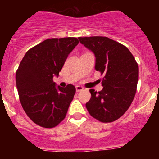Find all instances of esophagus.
<instances>
[{
	"instance_id": "esophagus-1",
	"label": "esophagus",
	"mask_w": 159,
	"mask_h": 159,
	"mask_svg": "<svg viewBox=\"0 0 159 159\" xmlns=\"http://www.w3.org/2000/svg\"><path fill=\"white\" fill-rule=\"evenodd\" d=\"M75 89H76V92H81V91H83V90H84V88L80 86H76L75 87Z\"/></svg>"
}]
</instances>
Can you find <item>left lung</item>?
<instances>
[{
    "label": "left lung",
    "instance_id": "8db88e82",
    "mask_svg": "<svg viewBox=\"0 0 159 159\" xmlns=\"http://www.w3.org/2000/svg\"><path fill=\"white\" fill-rule=\"evenodd\" d=\"M95 56V70L104 75L102 89L90 90L86 103L91 116L102 123H111L128 110L137 90L139 67L129 49L106 36L79 37Z\"/></svg>",
    "mask_w": 159,
    "mask_h": 159
}]
</instances>
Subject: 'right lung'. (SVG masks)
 I'll use <instances>...</instances> for the list:
<instances>
[{"label":"right lung","mask_w":159,"mask_h":159,"mask_svg":"<svg viewBox=\"0 0 159 159\" xmlns=\"http://www.w3.org/2000/svg\"><path fill=\"white\" fill-rule=\"evenodd\" d=\"M79 43L75 37L51 38L34 46L25 55L16 72L19 99L33 123L45 128L57 127L67 115L75 88L56 87L58 75L69 53Z\"/></svg>","instance_id":"add662e5"}]
</instances>
